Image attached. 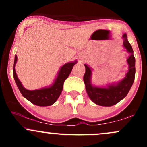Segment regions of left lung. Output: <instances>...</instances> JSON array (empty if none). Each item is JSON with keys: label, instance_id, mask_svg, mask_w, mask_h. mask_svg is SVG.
Masks as SVG:
<instances>
[{"label": "left lung", "instance_id": "obj_1", "mask_svg": "<svg viewBox=\"0 0 147 147\" xmlns=\"http://www.w3.org/2000/svg\"><path fill=\"white\" fill-rule=\"evenodd\" d=\"M123 38L124 47L131 55L127 59L129 71L125 78L121 82L116 84L108 85L107 87H93L90 82L92 75L91 69L87 65H84L85 73L83 80L85 84L86 91L92 101L96 105L106 107L116 105L127 96L134 82L135 77V57L133 55L132 47L127 40V35L124 34Z\"/></svg>", "mask_w": 147, "mask_h": 147}]
</instances>
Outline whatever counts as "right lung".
Returning <instances> with one entry per match:
<instances>
[{
	"mask_svg": "<svg viewBox=\"0 0 147 147\" xmlns=\"http://www.w3.org/2000/svg\"><path fill=\"white\" fill-rule=\"evenodd\" d=\"M16 62H17V55H16L14 65H13V77L16 84L22 95L32 104L38 106H50L56 102L61 94L65 80L69 76L72 67L77 63V61H75L74 63H69L63 65L60 69L57 78H56L54 84L51 87L31 91L24 88L18 78L15 70V65Z\"/></svg>",
	"mask_w": 147,
	"mask_h": 147,
	"instance_id": "obj_1",
	"label": "right lung"
}]
</instances>
